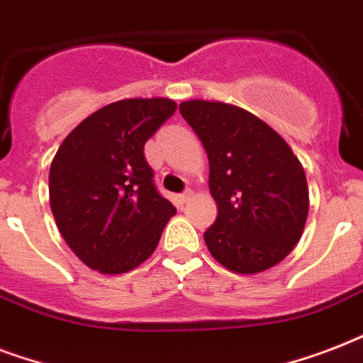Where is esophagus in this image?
I'll return each instance as SVG.
<instances>
[{
  "label": "esophagus",
  "instance_id": "34e87169",
  "mask_svg": "<svg viewBox=\"0 0 363 363\" xmlns=\"http://www.w3.org/2000/svg\"><path fill=\"white\" fill-rule=\"evenodd\" d=\"M192 196H194V192L190 190V188H188V190H184L182 194H179V196H177V199H179V203L184 205V203H188L190 199H192Z\"/></svg>",
  "mask_w": 363,
  "mask_h": 363
}]
</instances>
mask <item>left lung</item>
Here are the masks:
<instances>
[{
    "label": "left lung",
    "mask_w": 363,
    "mask_h": 363,
    "mask_svg": "<svg viewBox=\"0 0 363 363\" xmlns=\"http://www.w3.org/2000/svg\"><path fill=\"white\" fill-rule=\"evenodd\" d=\"M179 111L209 158L218 215L203 239L213 258L242 275L282 262L301 238L309 213L307 179L292 148L235 105L192 99Z\"/></svg>",
    "instance_id": "8db88e82"
}]
</instances>
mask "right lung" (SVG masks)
<instances>
[{"label":"right lung","mask_w":363,"mask_h":363,"mask_svg":"<svg viewBox=\"0 0 363 363\" xmlns=\"http://www.w3.org/2000/svg\"><path fill=\"white\" fill-rule=\"evenodd\" d=\"M173 99H122L84 118L60 145L48 173L62 238L92 269L118 275L154 252L177 213L154 184L145 143L173 116Z\"/></svg>","instance_id":"add662e5"}]
</instances>
